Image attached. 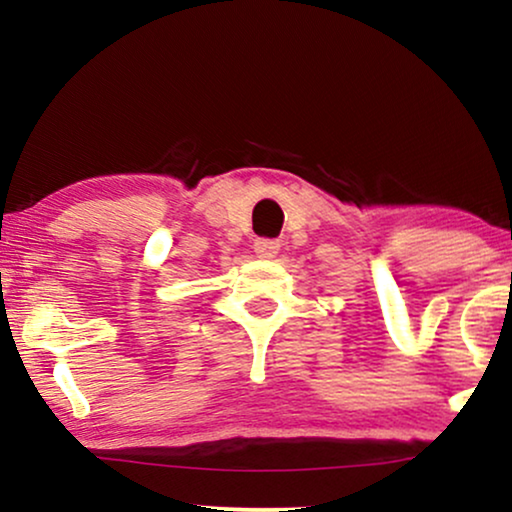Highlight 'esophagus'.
<instances>
[{"label":"esophagus","mask_w":512,"mask_h":512,"mask_svg":"<svg viewBox=\"0 0 512 512\" xmlns=\"http://www.w3.org/2000/svg\"><path fill=\"white\" fill-rule=\"evenodd\" d=\"M252 248H255L257 257H264V260H271V257H276L278 248H281V243L276 241V238H255V243H252Z\"/></svg>","instance_id":"obj_1"}]
</instances>
